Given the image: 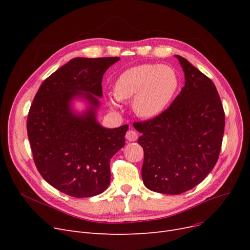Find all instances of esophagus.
Listing matches in <instances>:
<instances>
[{
  "label": "esophagus",
  "mask_w": 250,
  "mask_h": 250,
  "mask_svg": "<svg viewBox=\"0 0 250 250\" xmlns=\"http://www.w3.org/2000/svg\"><path fill=\"white\" fill-rule=\"evenodd\" d=\"M125 138L129 142H135L138 139V133L134 129H129L125 134Z\"/></svg>",
  "instance_id": "34e87169"
}]
</instances>
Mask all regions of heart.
<instances>
[{"label":"heart","instance_id":"b5f03b06","mask_svg":"<svg viewBox=\"0 0 250 250\" xmlns=\"http://www.w3.org/2000/svg\"><path fill=\"white\" fill-rule=\"evenodd\" d=\"M180 80L177 72L167 64L144 63L125 71L117 78L114 93L108 95L112 107L132 100L134 112L142 118L163 113L177 94Z\"/></svg>","mask_w":250,"mask_h":250}]
</instances>
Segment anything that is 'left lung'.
Here are the masks:
<instances>
[{"label": "left lung", "instance_id": "1", "mask_svg": "<svg viewBox=\"0 0 250 250\" xmlns=\"http://www.w3.org/2000/svg\"><path fill=\"white\" fill-rule=\"evenodd\" d=\"M185 87L171 105L148 122L134 124L144 149L142 178L152 191L180 194L212 171L221 151L225 114L218 91L205 74L175 56Z\"/></svg>", "mask_w": 250, "mask_h": 250}]
</instances>
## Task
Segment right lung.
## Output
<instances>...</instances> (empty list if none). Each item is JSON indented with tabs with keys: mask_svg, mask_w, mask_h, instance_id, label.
Instances as JSON below:
<instances>
[{
	"mask_svg": "<svg viewBox=\"0 0 250 250\" xmlns=\"http://www.w3.org/2000/svg\"><path fill=\"white\" fill-rule=\"evenodd\" d=\"M120 58H75L39 87L27 118V134L39 173L51 187L74 196L100 194L110 182V159L125 146L127 125L97 122L102 78ZM83 100L79 113L73 101Z\"/></svg>",
	"mask_w": 250,
	"mask_h": 250,
	"instance_id": "obj_1",
	"label": "right lung"
}]
</instances>
